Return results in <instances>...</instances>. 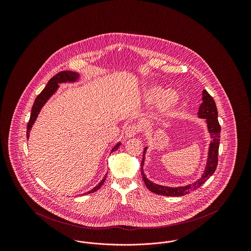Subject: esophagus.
I'll list each match as a JSON object with an SVG mask.
<instances>
[{"mask_svg":"<svg viewBox=\"0 0 251 251\" xmlns=\"http://www.w3.org/2000/svg\"><path fill=\"white\" fill-rule=\"evenodd\" d=\"M138 131H139V128L137 125H134V124L129 125L125 130V135H126V137L130 138V137L136 135L138 133Z\"/></svg>","mask_w":251,"mask_h":251,"instance_id":"34e87169","label":"esophagus"}]
</instances>
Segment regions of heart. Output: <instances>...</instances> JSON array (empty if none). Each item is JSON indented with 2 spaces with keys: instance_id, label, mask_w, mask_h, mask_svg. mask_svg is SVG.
<instances>
[{
  "instance_id": "1",
  "label": "heart",
  "mask_w": 251,
  "mask_h": 251,
  "mask_svg": "<svg viewBox=\"0 0 251 251\" xmlns=\"http://www.w3.org/2000/svg\"><path fill=\"white\" fill-rule=\"evenodd\" d=\"M144 99L148 104H159L162 114H167L179 102V95L177 91L166 90L158 85L150 86L144 93Z\"/></svg>"
}]
</instances>
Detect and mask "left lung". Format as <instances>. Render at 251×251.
I'll list each match as a JSON object with an SVG mask.
<instances>
[{
  "mask_svg": "<svg viewBox=\"0 0 251 251\" xmlns=\"http://www.w3.org/2000/svg\"><path fill=\"white\" fill-rule=\"evenodd\" d=\"M198 115L200 118L206 120L208 130L211 134V137L213 138L209 148L205 171L201 178L192 184H188L186 186H179V187H167V186H163V185H159L151 182L150 179H147L143 171L145 153L147 151V147H146L144 149L143 160L141 162V174H142L144 182L149 190L163 196L182 197L201 187L203 183L215 173L217 163H218V149H219V142H220L221 127L217 120V108L215 105V100L213 97L210 95L205 89L202 91V103L200 106Z\"/></svg>",
  "mask_w": 251,
  "mask_h": 251,
  "instance_id": "obj_1",
  "label": "left lung"
}]
</instances>
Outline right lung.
Listing matches in <instances>:
<instances>
[{"mask_svg": "<svg viewBox=\"0 0 251 251\" xmlns=\"http://www.w3.org/2000/svg\"><path fill=\"white\" fill-rule=\"evenodd\" d=\"M79 73L78 72H69V71H65V72H61L57 73L56 75H54L50 81L48 82L47 85L45 86V88L40 92V94L36 97L35 100V102L33 104L32 111H31V116H30V120L27 125V138H29V134H30V130L32 129L33 124L35 123L36 118L41 110V108L43 107V105L47 102L49 99L51 97V95L57 90L58 86L61 83H66V82H76L79 78ZM120 146V143H118L113 149H112V152L117 151ZM107 174L104 176V178L100 180V182L95 186L92 190L87 192L86 194H90L93 192L97 191L98 189H100L101 187V185L103 184V182L105 181Z\"/></svg>", "mask_w": 251, "mask_h": 251, "instance_id": "1", "label": "right lung"}]
</instances>
